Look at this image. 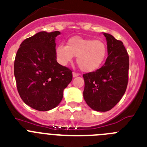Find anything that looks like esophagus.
<instances>
[{"label":"esophagus","mask_w":147,"mask_h":147,"mask_svg":"<svg viewBox=\"0 0 147 147\" xmlns=\"http://www.w3.org/2000/svg\"><path fill=\"white\" fill-rule=\"evenodd\" d=\"M80 76V74H78V73L76 72H73V77H76V76Z\"/></svg>","instance_id":"obj_1"}]
</instances>
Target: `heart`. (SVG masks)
I'll return each mask as SVG.
<instances>
[{
	"mask_svg": "<svg viewBox=\"0 0 147 147\" xmlns=\"http://www.w3.org/2000/svg\"><path fill=\"white\" fill-rule=\"evenodd\" d=\"M107 48L105 42L84 37H72L67 45H60L56 49V56L61 65H65L76 57V62L84 72H92L101 67L106 59Z\"/></svg>",
	"mask_w": 147,
	"mask_h": 147,
	"instance_id": "b5f03b06",
	"label": "heart"
}]
</instances>
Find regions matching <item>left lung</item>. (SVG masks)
<instances>
[{
    "instance_id": "8db88e82",
    "label": "left lung",
    "mask_w": 147,
    "mask_h": 147,
    "mask_svg": "<svg viewBox=\"0 0 147 147\" xmlns=\"http://www.w3.org/2000/svg\"><path fill=\"white\" fill-rule=\"evenodd\" d=\"M107 44L108 57L96 71L83 74L85 102L93 110L106 112L121 99L129 79V55L121 40L104 33Z\"/></svg>"
}]
</instances>
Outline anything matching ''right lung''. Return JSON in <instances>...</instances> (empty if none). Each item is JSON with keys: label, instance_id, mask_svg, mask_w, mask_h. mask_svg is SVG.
Instances as JSON below:
<instances>
[{"label": "right lung", "instance_id": "add662e5", "mask_svg": "<svg viewBox=\"0 0 147 147\" xmlns=\"http://www.w3.org/2000/svg\"><path fill=\"white\" fill-rule=\"evenodd\" d=\"M59 34L41 32L26 38L15 56L18 93L27 105L39 111L57 107L72 80V71L57 62L55 38Z\"/></svg>", "mask_w": 147, "mask_h": 147}]
</instances>
